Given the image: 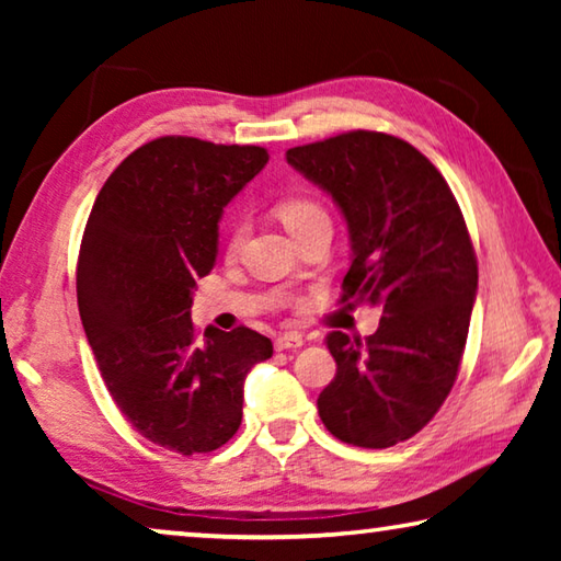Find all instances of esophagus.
<instances>
[{"instance_id": "obj_1", "label": "esophagus", "mask_w": 561, "mask_h": 561, "mask_svg": "<svg viewBox=\"0 0 561 561\" xmlns=\"http://www.w3.org/2000/svg\"><path fill=\"white\" fill-rule=\"evenodd\" d=\"M304 346V336L297 334V331H287V334L277 336V341H274V348L277 351H297Z\"/></svg>"}]
</instances>
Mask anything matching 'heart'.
I'll list each match as a JSON object with an SVG mask.
<instances>
[{
  "label": "heart",
  "instance_id": "heart-1",
  "mask_svg": "<svg viewBox=\"0 0 561 561\" xmlns=\"http://www.w3.org/2000/svg\"><path fill=\"white\" fill-rule=\"evenodd\" d=\"M277 213L291 234H297L299 230H304V227L317 222V220H329L324 207H321L314 197H304V195L284 197V201L277 205ZM244 232H247V225L242 220L230 227V234H227V252L234 254L237 250H240Z\"/></svg>",
  "mask_w": 561,
  "mask_h": 561
}]
</instances>
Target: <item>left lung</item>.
I'll return each mask as SVG.
<instances>
[{"label": "left lung", "mask_w": 561, "mask_h": 561, "mask_svg": "<svg viewBox=\"0 0 561 561\" xmlns=\"http://www.w3.org/2000/svg\"><path fill=\"white\" fill-rule=\"evenodd\" d=\"M287 163L344 215V297L381 307L376 334L327 336L336 376L319 393L334 438L391 448L438 413L458 378L478 294V260L445 178L421 150L351 130L287 150Z\"/></svg>", "instance_id": "8db88e82"}]
</instances>
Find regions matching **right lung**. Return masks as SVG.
Here are the masks:
<instances>
[{
    "instance_id": "1",
    "label": "right lung",
    "mask_w": 561,
    "mask_h": 561,
    "mask_svg": "<svg viewBox=\"0 0 561 561\" xmlns=\"http://www.w3.org/2000/svg\"><path fill=\"white\" fill-rule=\"evenodd\" d=\"M260 146L165 136L123 160L83 230L76 294L83 331L118 411L180 455L210 453L242 423L244 378L272 356L257 331L205 329L190 307L217 257L227 203L267 165Z\"/></svg>"
}]
</instances>
